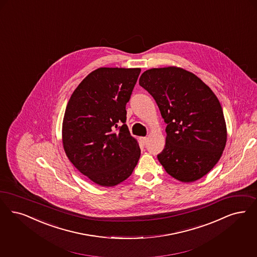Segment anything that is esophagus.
Returning a JSON list of instances; mask_svg holds the SVG:
<instances>
[{
  "mask_svg": "<svg viewBox=\"0 0 257 257\" xmlns=\"http://www.w3.org/2000/svg\"><path fill=\"white\" fill-rule=\"evenodd\" d=\"M140 141H141V143L145 145V144H147V141H148V138L147 137H141L140 138Z\"/></svg>",
  "mask_w": 257,
  "mask_h": 257,
  "instance_id": "obj_1",
  "label": "esophagus"
}]
</instances>
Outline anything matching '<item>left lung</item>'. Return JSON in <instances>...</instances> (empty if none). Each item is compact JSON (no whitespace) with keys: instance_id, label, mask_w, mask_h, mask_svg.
<instances>
[{"instance_id":"obj_1","label":"left lung","mask_w":257,"mask_h":257,"mask_svg":"<svg viewBox=\"0 0 257 257\" xmlns=\"http://www.w3.org/2000/svg\"><path fill=\"white\" fill-rule=\"evenodd\" d=\"M140 85L157 103L166 141L158 160L175 179L191 183L218 163L226 143L222 106L214 92L194 73L177 67L150 69Z\"/></svg>"}]
</instances>
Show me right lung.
Masks as SVG:
<instances>
[{"instance_id":"add662e5","label":"right lung","mask_w":257,"mask_h":257,"mask_svg":"<svg viewBox=\"0 0 257 257\" xmlns=\"http://www.w3.org/2000/svg\"><path fill=\"white\" fill-rule=\"evenodd\" d=\"M141 69L99 68L72 92L62 126L67 157L83 175L101 186H114L130 177L141 157L126 122Z\"/></svg>"}]
</instances>
